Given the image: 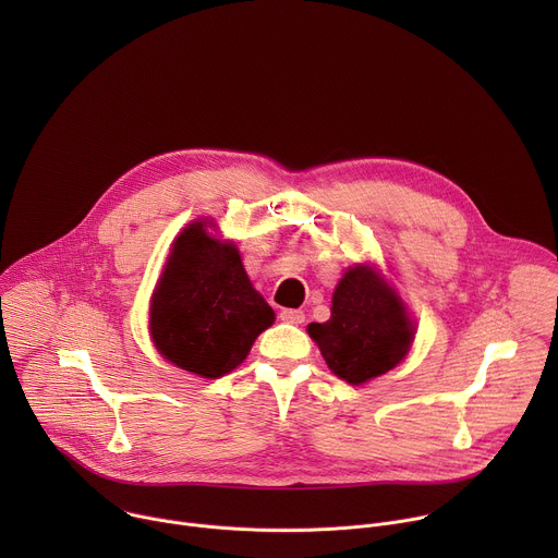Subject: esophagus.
I'll list each match as a JSON object with an SVG mask.
<instances>
[{
	"label": "esophagus",
	"mask_w": 558,
	"mask_h": 558,
	"mask_svg": "<svg viewBox=\"0 0 558 558\" xmlns=\"http://www.w3.org/2000/svg\"><path fill=\"white\" fill-rule=\"evenodd\" d=\"M280 320L289 325H302L304 323V313L300 308H282L280 311Z\"/></svg>",
	"instance_id": "1"
}]
</instances>
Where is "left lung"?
<instances>
[{"label": "left lung", "instance_id": "left-lung-1", "mask_svg": "<svg viewBox=\"0 0 558 558\" xmlns=\"http://www.w3.org/2000/svg\"><path fill=\"white\" fill-rule=\"evenodd\" d=\"M308 336L329 368L349 384L384 375L409 353L415 338L404 306L375 271L355 267L344 274L327 323H311Z\"/></svg>", "mask_w": 558, "mask_h": 558}]
</instances>
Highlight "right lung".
Masks as SVG:
<instances>
[{
  "label": "right lung",
  "instance_id": "1",
  "mask_svg": "<svg viewBox=\"0 0 558 558\" xmlns=\"http://www.w3.org/2000/svg\"><path fill=\"white\" fill-rule=\"evenodd\" d=\"M190 225L174 243L158 282L149 329L156 349L201 377H220L241 364L274 311L252 287L241 254Z\"/></svg>",
  "mask_w": 558,
  "mask_h": 558
}]
</instances>
